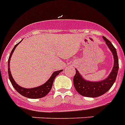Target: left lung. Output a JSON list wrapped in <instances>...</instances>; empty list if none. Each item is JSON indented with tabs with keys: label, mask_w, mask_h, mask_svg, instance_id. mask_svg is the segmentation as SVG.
Instances as JSON below:
<instances>
[{
	"label": "left lung",
	"mask_w": 125,
	"mask_h": 125,
	"mask_svg": "<svg viewBox=\"0 0 125 125\" xmlns=\"http://www.w3.org/2000/svg\"><path fill=\"white\" fill-rule=\"evenodd\" d=\"M103 39L112 53L114 58V66L112 71L106 78L99 81H87L82 77L77 69H75L76 73L73 78L74 86L76 91L85 97L96 98L103 95L111 88L116 79L118 71V58L116 50L106 38L103 36Z\"/></svg>",
	"instance_id": "8db88e82"
}]
</instances>
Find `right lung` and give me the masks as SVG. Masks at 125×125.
I'll return each instance as SVG.
<instances>
[{
  "label": "right lung",
  "instance_id": "add662e5",
  "mask_svg": "<svg viewBox=\"0 0 125 125\" xmlns=\"http://www.w3.org/2000/svg\"><path fill=\"white\" fill-rule=\"evenodd\" d=\"M21 40V41H22ZM19 42L18 44H16L13 48V50L10 52V54L9 56V58L8 60V73H9V79H10V83L13 85V87L16 89V91L18 93H19L21 95H22L24 97L26 98H31V99H37V98H43L44 96L50 92V91L52 89V87L53 82L55 77L57 75L60 73L62 71V70H59V71H56L55 72L52 73V75H51V77L48 81L44 83L43 85H42L40 86L36 87H33V88H25V87H22L20 85H19L18 84H17L15 81L14 80V79L12 77L11 73L10 71V58L12 56L14 50L16 48V47L18 46V44L20 43Z\"/></svg>",
  "mask_w": 125,
  "mask_h": 125
}]
</instances>
